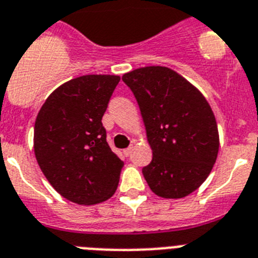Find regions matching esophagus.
I'll return each mask as SVG.
<instances>
[{
  "mask_svg": "<svg viewBox=\"0 0 258 258\" xmlns=\"http://www.w3.org/2000/svg\"><path fill=\"white\" fill-rule=\"evenodd\" d=\"M132 150H133V146H129V147H127V149H125V150H124L125 156H129V155H131Z\"/></svg>",
  "mask_w": 258,
  "mask_h": 258,
  "instance_id": "1",
  "label": "esophagus"
}]
</instances>
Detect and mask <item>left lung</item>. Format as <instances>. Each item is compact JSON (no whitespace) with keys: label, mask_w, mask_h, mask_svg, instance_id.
<instances>
[{"label":"left lung","mask_w":258,"mask_h":258,"mask_svg":"<svg viewBox=\"0 0 258 258\" xmlns=\"http://www.w3.org/2000/svg\"><path fill=\"white\" fill-rule=\"evenodd\" d=\"M146 127L153 160L142 168L150 189L162 198L189 196L208 179L217 160L219 133L202 92L166 66L125 73Z\"/></svg>","instance_id":"left-lung-1"}]
</instances>
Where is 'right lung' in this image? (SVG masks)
Returning a JSON list of instances; mask_svg holds the SVG:
<instances>
[{
    "label": "right lung",
    "instance_id": "right-lung-1",
    "mask_svg": "<svg viewBox=\"0 0 258 258\" xmlns=\"http://www.w3.org/2000/svg\"><path fill=\"white\" fill-rule=\"evenodd\" d=\"M118 76L89 74L58 86L37 113L34 151L63 198L91 206L114 195L124 162L107 144L102 117Z\"/></svg>",
    "mask_w": 258,
    "mask_h": 258
}]
</instances>
